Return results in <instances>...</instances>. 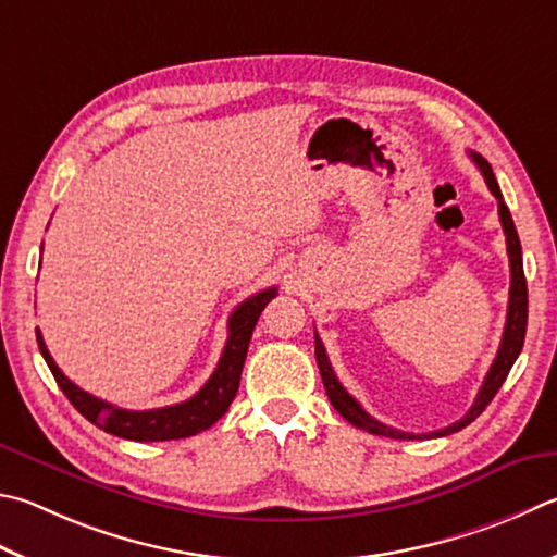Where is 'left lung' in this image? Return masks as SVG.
Segmentation results:
<instances>
[{
    "label": "left lung",
    "mask_w": 557,
    "mask_h": 557,
    "mask_svg": "<svg viewBox=\"0 0 557 557\" xmlns=\"http://www.w3.org/2000/svg\"><path fill=\"white\" fill-rule=\"evenodd\" d=\"M474 165L480 168V173L487 182V187L494 197H497V207H499V221H502V228H504V236H507V252H509V268H511V287H509V309H507V323H504V336L499 343V350H497V358H494L492 368L487 372V377H484L482 387L478 392V399L470 407V411L465 413L460 421L450 423V426L441 429V431H433V433H404L397 431L392 426H384L382 421L372 419L370 413L360 407V404L350 397L346 392V387L338 382L336 372H333L329 356H326V348H323V343L319 338V333L313 331V352H317V366L321 372V380H323V387H326L329 399L333 404V409H336L343 419L352 426H358L368 433H375V436H387V438H399V441H407V438H441V436H450V433L460 431L472 423L474 419L480 417V413L487 409V404L494 399V394L499 392V387L507 380L509 370L513 362H517L519 352L523 348V338H525V323H529V289H525V277H523V260H521V244H519V234H517V226H513V219L509 214L507 205H504V197H502V189L497 185V177L492 173V165L484 160L480 153H470Z\"/></svg>",
    "instance_id": "left-lung-1"
}]
</instances>
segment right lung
<instances>
[{
	"instance_id": "add662e5",
	"label": "right lung",
	"mask_w": 557,
	"mask_h": 557,
	"mask_svg": "<svg viewBox=\"0 0 557 557\" xmlns=\"http://www.w3.org/2000/svg\"><path fill=\"white\" fill-rule=\"evenodd\" d=\"M275 295L277 289L270 287L248 297L246 301H240L228 319V338H226L224 352H221L219 358L214 375L207 380L205 387H201L195 397L173 404V407L148 409V411L119 409L114 404L99 399L95 394L79 389L75 382H70L55 366V360L50 358L44 336H40V331L36 329L38 350L48 362L58 387L63 389L70 404H73V407L83 413L87 421H92L95 426L111 433V436L128 438V441H146V443L189 438V436H197L201 431H207L209 426H214V423L228 411L231 401H234L238 392L240 372H244L252 329H256L260 311L268 307V301Z\"/></svg>"
}]
</instances>
